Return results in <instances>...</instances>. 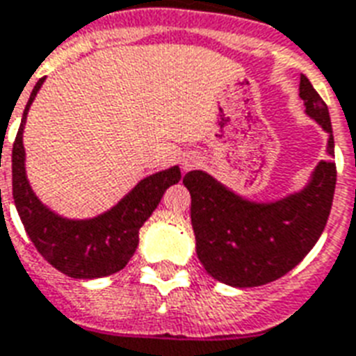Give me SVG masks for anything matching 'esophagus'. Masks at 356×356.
Masks as SVG:
<instances>
[{
  "label": "esophagus",
  "mask_w": 356,
  "mask_h": 356,
  "mask_svg": "<svg viewBox=\"0 0 356 356\" xmlns=\"http://www.w3.org/2000/svg\"><path fill=\"white\" fill-rule=\"evenodd\" d=\"M197 164H200V156H186V159L183 160L184 170H192V168L197 166Z\"/></svg>",
  "instance_id": "obj_1"
}]
</instances>
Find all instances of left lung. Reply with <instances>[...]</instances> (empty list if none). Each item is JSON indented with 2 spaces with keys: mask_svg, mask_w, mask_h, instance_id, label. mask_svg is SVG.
<instances>
[{
  "mask_svg": "<svg viewBox=\"0 0 356 356\" xmlns=\"http://www.w3.org/2000/svg\"><path fill=\"white\" fill-rule=\"evenodd\" d=\"M306 113L334 138L329 108L310 80L300 76ZM192 205L190 218L200 261L214 280L235 287H256L287 275L305 259L329 220L336 188V164L321 160L302 192L275 203H252L224 188L211 175L188 172L183 179Z\"/></svg>",
  "mask_w": 356,
  "mask_h": 356,
  "instance_id": "obj_1",
  "label": "left lung"
}]
</instances>
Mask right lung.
Returning <instances> with one entry per match:
<instances>
[{
	"mask_svg": "<svg viewBox=\"0 0 356 356\" xmlns=\"http://www.w3.org/2000/svg\"><path fill=\"white\" fill-rule=\"evenodd\" d=\"M44 78H40L29 97L20 129L13 143V197L26 233L39 254L51 267L70 278H102L113 275L129 263L138 246V233L153 214L168 186L179 183L177 166L149 175L136 184L108 213L91 220H67L46 209L35 196L26 179V151L22 132L29 106Z\"/></svg>",
	"mask_w": 356,
	"mask_h": 356,
	"instance_id": "add662e5",
	"label": "right lung"
}]
</instances>
